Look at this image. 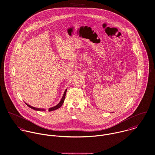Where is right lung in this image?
<instances>
[{
	"label": "right lung",
	"instance_id": "obj_1",
	"mask_svg": "<svg viewBox=\"0 0 155 155\" xmlns=\"http://www.w3.org/2000/svg\"><path fill=\"white\" fill-rule=\"evenodd\" d=\"M66 91H67V89H66V90H65L64 92L63 93V96H62V99H61V100L60 102H59L58 105H56V106H54V107H51V108H50L48 109V111H53V110H57V109L59 108L62 106V105H63V102H64V98H65V96H66ZM26 104L29 107L33 109V110H36V111H45V109H44V108H35V107H31V106L29 105V104H26Z\"/></svg>",
	"mask_w": 155,
	"mask_h": 155
}]
</instances>
